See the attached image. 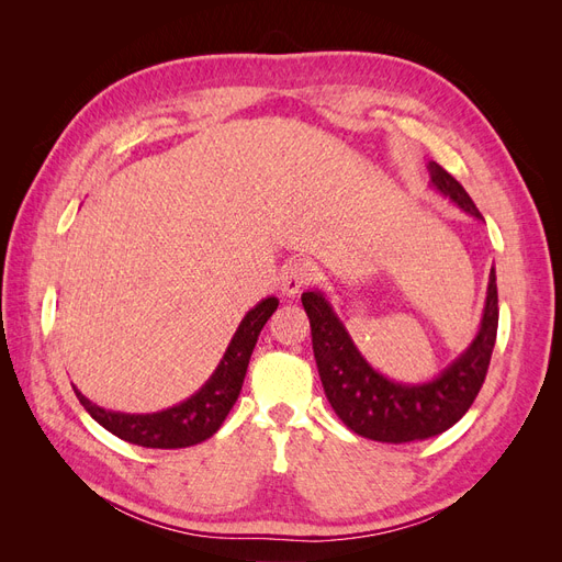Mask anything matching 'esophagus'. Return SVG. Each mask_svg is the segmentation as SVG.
<instances>
[{
  "label": "esophagus",
  "instance_id": "1",
  "mask_svg": "<svg viewBox=\"0 0 562 562\" xmlns=\"http://www.w3.org/2000/svg\"><path fill=\"white\" fill-rule=\"evenodd\" d=\"M316 274V267L310 260H293L288 262L281 271V293L285 297H293L297 295L304 285H307Z\"/></svg>",
  "mask_w": 562,
  "mask_h": 562
}]
</instances>
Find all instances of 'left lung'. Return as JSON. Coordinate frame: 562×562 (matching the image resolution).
<instances>
[{"mask_svg":"<svg viewBox=\"0 0 562 562\" xmlns=\"http://www.w3.org/2000/svg\"><path fill=\"white\" fill-rule=\"evenodd\" d=\"M431 187L454 206L475 220L483 215L443 166L429 161ZM302 307L310 316L312 347L323 391L335 415L347 427L380 443H411L448 431L464 417L485 382L492 349L497 339L499 304L497 277L490 269L487 297L481 328L471 345L429 382H394L372 368L353 345L345 323L335 314L323 291L302 293Z\"/></svg>","mask_w":562,"mask_h":562,"instance_id":"8db88e82","label":"left lung"}]
</instances>
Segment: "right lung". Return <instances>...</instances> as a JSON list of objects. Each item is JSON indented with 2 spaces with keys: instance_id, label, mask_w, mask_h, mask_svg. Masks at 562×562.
<instances>
[{
  "instance_id": "obj_1",
  "label": "right lung",
  "mask_w": 562,
  "mask_h": 562,
  "mask_svg": "<svg viewBox=\"0 0 562 562\" xmlns=\"http://www.w3.org/2000/svg\"><path fill=\"white\" fill-rule=\"evenodd\" d=\"M277 297H265L262 302L255 304V307L241 318L225 356L220 359L215 372L206 380V384H203L196 394L173 407L147 415H131L105 411V407L91 403L77 386L75 394L100 427H105L110 434L128 440L133 446L159 450L196 446L223 427L232 405L241 394V384L246 378L250 353L255 349V342H258V335L265 328L269 316L277 312Z\"/></svg>"
}]
</instances>
